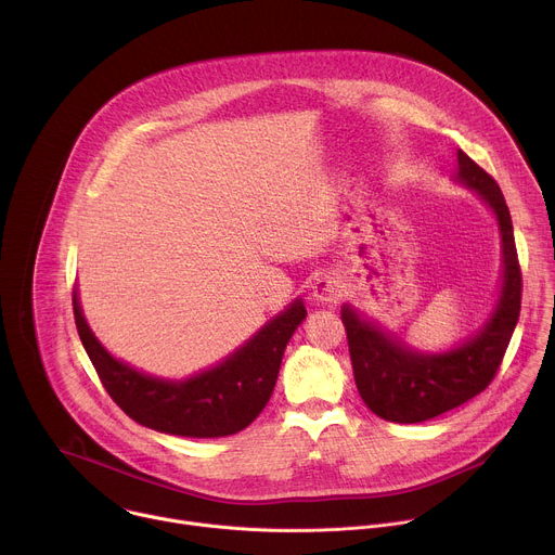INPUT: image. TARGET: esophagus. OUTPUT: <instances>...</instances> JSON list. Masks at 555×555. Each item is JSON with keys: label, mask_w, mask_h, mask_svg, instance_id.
<instances>
[{"label": "esophagus", "mask_w": 555, "mask_h": 555, "mask_svg": "<svg viewBox=\"0 0 555 555\" xmlns=\"http://www.w3.org/2000/svg\"><path fill=\"white\" fill-rule=\"evenodd\" d=\"M343 287L345 285H343V281L338 276L323 274V276H319V279L313 281L311 296H313V300H319V302H336V300L343 298V292H345Z\"/></svg>", "instance_id": "obj_1"}]
</instances>
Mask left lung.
Returning <instances> with one entry per match:
<instances>
[{
	"label": "left lung",
	"instance_id": "left-lung-1",
	"mask_svg": "<svg viewBox=\"0 0 555 555\" xmlns=\"http://www.w3.org/2000/svg\"><path fill=\"white\" fill-rule=\"evenodd\" d=\"M456 182L492 208L503 242V279L496 305L486 325L441 353H424L382 332L351 305H343L356 386L364 404L382 420L417 424L448 413L494 379L520 315L522 274L516 255L514 225L496 180L461 149L456 151Z\"/></svg>",
	"mask_w": 555,
	"mask_h": 555
}]
</instances>
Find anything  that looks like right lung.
I'll return each mask as SVG.
<instances>
[{"instance_id":"obj_1","label":"right lung","mask_w":555,"mask_h":555,"mask_svg":"<svg viewBox=\"0 0 555 555\" xmlns=\"http://www.w3.org/2000/svg\"><path fill=\"white\" fill-rule=\"evenodd\" d=\"M72 307L78 336L109 398L140 426L178 437H228L250 426L272 398L283 351L305 321L296 298L246 345L219 364L184 379L146 375L114 358L90 330L74 285Z\"/></svg>"}]
</instances>
